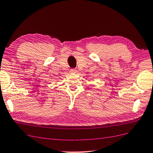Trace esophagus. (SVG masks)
<instances>
[{"mask_svg":"<svg viewBox=\"0 0 153 153\" xmlns=\"http://www.w3.org/2000/svg\"><path fill=\"white\" fill-rule=\"evenodd\" d=\"M70 72H71V73H76V72H77L76 69H70Z\"/></svg>","mask_w":153,"mask_h":153,"instance_id":"obj_1","label":"esophagus"}]
</instances>
